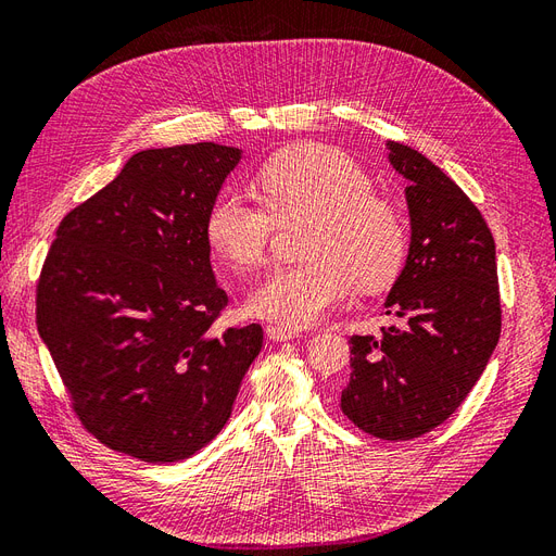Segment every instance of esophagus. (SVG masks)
<instances>
[{
    "label": "esophagus",
    "instance_id": "1",
    "mask_svg": "<svg viewBox=\"0 0 556 556\" xmlns=\"http://www.w3.org/2000/svg\"><path fill=\"white\" fill-rule=\"evenodd\" d=\"M266 333H268V339H274V341H290V339H294V336H296L294 329H288V327H282V325H268Z\"/></svg>",
    "mask_w": 556,
    "mask_h": 556
}]
</instances>
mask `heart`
<instances>
[{
    "label": "heart",
    "instance_id": "heart-1",
    "mask_svg": "<svg viewBox=\"0 0 556 556\" xmlns=\"http://www.w3.org/2000/svg\"><path fill=\"white\" fill-rule=\"evenodd\" d=\"M252 199L220 190L206 213V239L233 268L266 260L276 223L311 215L308 260L278 266L250 292L248 308L288 329H304L343 306L355 290L387 288L408 255L399 208L374 194V178L345 150L301 143L260 166Z\"/></svg>",
    "mask_w": 556,
    "mask_h": 556
}]
</instances>
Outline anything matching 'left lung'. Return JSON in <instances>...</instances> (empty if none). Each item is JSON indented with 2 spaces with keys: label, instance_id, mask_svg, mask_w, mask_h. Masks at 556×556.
Here are the masks:
<instances>
[{
  "label": "left lung",
  "instance_id": "obj_1",
  "mask_svg": "<svg viewBox=\"0 0 556 556\" xmlns=\"http://www.w3.org/2000/svg\"><path fill=\"white\" fill-rule=\"evenodd\" d=\"M408 180L410 248L384 301L401 319L350 339L341 410L382 441L429 433L473 390L501 336L496 245L478 206L410 146L387 141Z\"/></svg>",
  "mask_w": 556,
  "mask_h": 556
}]
</instances>
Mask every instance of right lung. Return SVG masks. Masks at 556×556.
<instances>
[{
    "label": "right lung",
    "instance_id": "right-lung-1",
    "mask_svg": "<svg viewBox=\"0 0 556 556\" xmlns=\"http://www.w3.org/2000/svg\"><path fill=\"white\" fill-rule=\"evenodd\" d=\"M241 150L150 148L64 215L37 285V329L99 443L169 464L208 445L262 350V327L213 323L206 213Z\"/></svg>",
    "mask_w": 556,
    "mask_h": 556
}]
</instances>
